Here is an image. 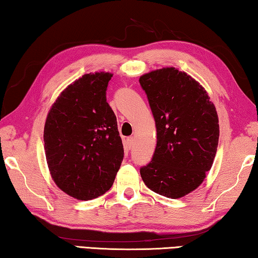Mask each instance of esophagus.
Wrapping results in <instances>:
<instances>
[{
  "label": "esophagus",
  "instance_id": "34e87169",
  "mask_svg": "<svg viewBox=\"0 0 258 258\" xmlns=\"http://www.w3.org/2000/svg\"><path fill=\"white\" fill-rule=\"evenodd\" d=\"M126 145H127L128 149H131V148H132L133 145H134V139L132 137H130V138L126 139Z\"/></svg>",
  "mask_w": 258,
  "mask_h": 258
}]
</instances>
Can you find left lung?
<instances>
[{"instance_id": "obj_1", "label": "left lung", "mask_w": 258, "mask_h": 258, "mask_svg": "<svg viewBox=\"0 0 258 258\" xmlns=\"http://www.w3.org/2000/svg\"><path fill=\"white\" fill-rule=\"evenodd\" d=\"M156 121L157 146L140 168L145 184L176 199L197 189L215 158L220 126L215 106L199 83L176 68L140 77Z\"/></svg>"}]
</instances>
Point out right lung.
I'll return each mask as SVG.
<instances>
[{
  "label": "right lung",
  "mask_w": 258,
  "mask_h": 258,
  "mask_svg": "<svg viewBox=\"0 0 258 258\" xmlns=\"http://www.w3.org/2000/svg\"><path fill=\"white\" fill-rule=\"evenodd\" d=\"M110 73H94L68 85L52 104L44 149L59 189L91 200L110 189L124 158L117 119L107 102Z\"/></svg>",
  "instance_id": "obj_1"
}]
</instances>
